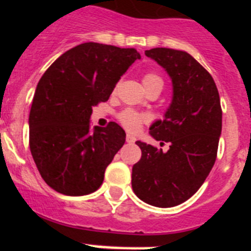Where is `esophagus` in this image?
Masks as SVG:
<instances>
[{"label":"esophagus","mask_w":251,"mask_h":251,"mask_svg":"<svg viewBox=\"0 0 251 251\" xmlns=\"http://www.w3.org/2000/svg\"><path fill=\"white\" fill-rule=\"evenodd\" d=\"M126 141H127V143H134V142H136V138H134L133 136H130V134H127Z\"/></svg>","instance_id":"obj_1"}]
</instances>
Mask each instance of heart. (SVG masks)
Listing matches in <instances>:
<instances>
[{
  "label": "heart",
  "mask_w": 251,
  "mask_h": 251,
  "mask_svg": "<svg viewBox=\"0 0 251 251\" xmlns=\"http://www.w3.org/2000/svg\"><path fill=\"white\" fill-rule=\"evenodd\" d=\"M142 81H143L145 88L154 85V84H162L163 85L162 77L159 75H157L156 73H146L143 75V77H142ZM118 121L127 130H129V132H137L141 128L142 124L147 121V117L145 114H142V113L136 112V110L126 109L118 114Z\"/></svg>",
  "instance_id": "obj_1"
}]
</instances>
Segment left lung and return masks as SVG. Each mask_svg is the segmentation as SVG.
Here are the masks:
<instances>
[{
  "label": "left lung",
  "mask_w": 251,
  "mask_h": 251,
  "mask_svg": "<svg viewBox=\"0 0 251 251\" xmlns=\"http://www.w3.org/2000/svg\"><path fill=\"white\" fill-rule=\"evenodd\" d=\"M145 54L172 79L165 119L150 128L151 136L170 148L163 152L136 142L142 157L132 168V187L142 201L172 207L196 194L214 167L223 126L220 97L210 73L186 51L156 48Z\"/></svg>",
  "instance_id": "1"
}]
</instances>
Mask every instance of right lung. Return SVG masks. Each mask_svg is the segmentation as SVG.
<instances>
[{
    "mask_svg": "<svg viewBox=\"0 0 251 251\" xmlns=\"http://www.w3.org/2000/svg\"><path fill=\"white\" fill-rule=\"evenodd\" d=\"M137 59L136 49L84 43L57 57L41 76L28 117L30 151L56 192L83 196L101 186L126 132L114 122L90 130L93 106L109 99Z\"/></svg>",
    "mask_w": 251,
    "mask_h": 251,
    "instance_id": "right-lung-1",
    "label": "right lung"
}]
</instances>
